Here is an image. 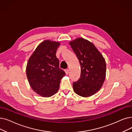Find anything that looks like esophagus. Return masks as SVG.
Masks as SVG:
<instances>
[{"mask_svg":"<svg viewBox=\"0 0 132 132\" xmlns=\"http://www.w3.org/2000/svg\"><path fill=\"white\" fill-rule=\"evenodd\" d=\"M65 73H66V74H68V73H69V70H68V69H66V70H65Z\"/></svg>","mask_w":132,"mask_h":132,"instance_id":"obj_1","label":"esophagus"}]
</instances>
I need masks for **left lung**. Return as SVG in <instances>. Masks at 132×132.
Instances as JSON below:
<instances>
[{
	"instance_id": "8db88e82",
	"label": "left lung",
	"mask_w": 132,
	"mask_h": 132,
	"mask_svg": "<svg viewBox=\"0 0 132 132\" xmlns=\"http://www.w3.org/2000/svg\"><path fill=\"white\" fill-rule=\"evenodd\" d=\"M81 66V75L73 84V90L82 97L96 93L102 87L106 78L105 60L94 45L82 38L70 42Z\"/></svg>"
}]
</instances>
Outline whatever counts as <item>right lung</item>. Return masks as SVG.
I'll list each match as a JSON object with an SVG mask.
<instances>
[{
  "mask_svg": "<svg viewBox=\"0 0 132 132\" xmlns=\"http://www.w3.org/2000/svg\"><path fill=\"white\" fill-rule=\"evenodd\" d=\"M59 42L45 40L40 44L30 57L26 76L32 89L38 95L47 98L58 91L60 80L65 72L59 68L56 52Z\"/></svg>",
  "mask_w": 132,
  "mask_h": 132,
  "instance_id": "1",
  "label": "right lung"
}]
</instances>
